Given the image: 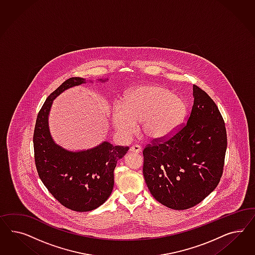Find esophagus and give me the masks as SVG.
<instances>
[{
    "label": "esophagus",
    "mask_w": 255,
    "mask_h": 255,
    "mask_svg": "<svg viewBox=\"0 0 255 255\" xmlns=\"http://www.w3.org/2000/svg\"><path fill=\"white\" fill-rule=\"evenodd\" d=\"M141 150H142V148L138 145H134V146L130 147V152H131V153H140Z\"/></svg>",
    "instance_id": "esophagus-1"
}]
</instances>
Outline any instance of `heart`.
Listing matches in <instances>:
<instances>
[{
    "label": "heart",
    "mask_w": 255,
    "mask_h": 255,
    "mask_svg": "<svg viewBox=\"0 0 255 255\" xmlns=\"http://www.w3.org/2000/svg\"><path fill=\"white\" fill-rule=\"evenodd\" d=\"M185 103L170 90L160 85L134 88L124 97L122 108L112 111L114 128L125 138L142 130L147 138L162 141L172 137L184 121Z\"/></svg>",
    "instance_id": "obj_1"
}]
</instances>
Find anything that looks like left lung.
I'll use <instances>...</instances> for the list:
<instances>
[{"mask_svg":"<svg viewBox=\"0 0 255 255\" xmlns=\"http://www.w3.org/2000/svg\"><path fill=\"white\" fill-rule=\"evenodd\" d=\"M184 127L143 150V175L152 196L176 210L193 208L212 193L224 170L227 137L216 104L197 86Z\"/></svg>","mask_w":255,"mask_h":255,"instance_id":"left-lung-1","label":"left lung"}]
</instances>
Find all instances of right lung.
Masks as SVG:
<instances>
[{
    "instance_id": "1",
    "label": "right lung",
    "mask_w": 255,
    "mask_h": 255,
    "mask_svg": "<svg viewBox=\"0 0 255 255\" xmlns=\"http://www.w3.org/2000/svg\"><path fill=\"white\" fill-rule=\"evenodd\" d=\"M100 82L108 78L97 79ZM92 80L71 77L46 98L39 111L33 133L35 165L39 178L56 200L78 212L97 209L108 200L114 187V169L129 147L103 141L96 147L69 150L52 138L48 116L53 101L64 91Z\"/></svg>"
}]
</instances>
